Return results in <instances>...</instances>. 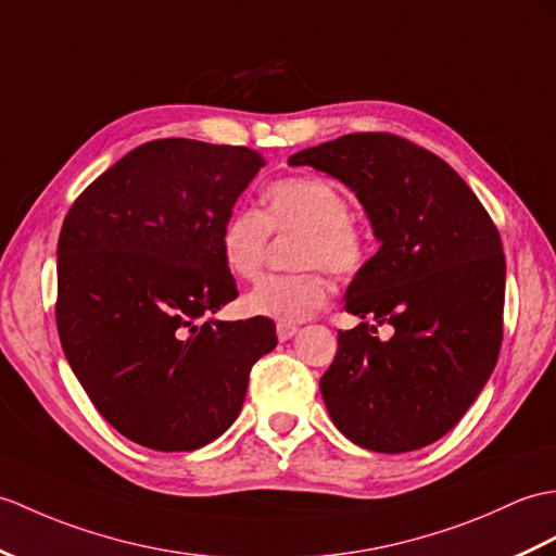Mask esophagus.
<instances>
[{
  "label": "esophagus",
  "instance_id": "obj_1",
  "mask_svg": "<svg viewBox=\"0 0 556 556\" xmlns=\"http://www.w3.org/2000/svg\"><path fill=\"white\" fill-rule=\"evenodd\" d=\"M295 333H299V327H293V325H277V339L279 341H289V339H293Z\"/></svg>",
  "mask_w": 556,
  "mask_h": 556
}]
</instances>
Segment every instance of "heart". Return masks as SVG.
<instances>
[{
    "label": "heart",
    "instance_id": "b5f03b06",
    "mask_svg": "<svg viewBox=\"0 0 556 556\" xmlns=\"http://www.w3.org/2000/svg\"><path fill=\"white\" fill-rule=\"evenodd\" d=\"M263 205V213L235 208L225 217L217 235L219 257L231 277L249 281L265 263L269 231L301 235L293 265L307 269L269 275L241 299V309L249 317L299 325L329 299L327 279L313 267H325L337 277L357 275L369 257L367 231L351 215L345 193L325 177H283L267 187Z\"/></svg>",
    "mask_w": 556,
    "mask_h": 556
}]
</instances>
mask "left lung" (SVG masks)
<instances>
[{
	"label": "left lung",
	"mask_w": 556,
	"mask_h": 556,
	"mask_svg": "<svg viewBox=\"0 0 556 556\" xmlns=\"http://www.w3.org/2000/svg\"><path fill=\"white\" fill-rule=\"evenodd\" d=\"M289 165L343 182L381 243L343 299L365 321L339 331L319 379L331 421L374 453L435 443L497 363L507 277L497 227L453 167L395 135H343ZM381 324L394 327L391 340L376 337Z\"/></svg>",
	"instance_id": "1"
}]
</instances>
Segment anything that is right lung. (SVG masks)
Wrapping results in <instances>:
<instances>
[{"label":"right lung","mask_w":556,"mask_h":556,"mask_svg":"<svg viewBox=\"0 0 556 556\" xmlns=\"http://www.w3.org/2000/svg\"><path fill=\"white\" fill-rule=\"evenodd\" d=\"M247 147L156 139L75 199L56 249V327L99 415L130 441L189 453L239 417L251 367L277 345L237 299L217 235L263 167Z\"/></svg>","instance_id":"obj_1"}]
</instances>
